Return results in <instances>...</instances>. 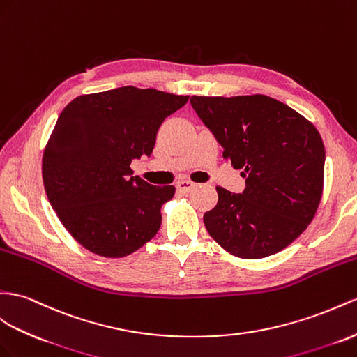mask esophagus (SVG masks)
Here are the masks:
<instances>
[{
  "label": "esophagus",
  "mask_w": 357,
  "mask_h": 357,
  "mask_svg": "<svg viewBox=\"0 0 357 357\" xmlns=\"http://www.w3.org/2000/svg\"><path fill=\"white\" fill-rule=\"evenodd\" d=\"M176 188L179 191H182V193H190L191 190L196 188V184H195V182H191V181H179L176 184Z\"/></svg>",
  "instance_id": "1"
}]
</instances>
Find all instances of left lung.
Masks as SVG:
<instances>
[{
  "label": "left lung",
  "instance_id": "left-lung-1",
  "mask_svg": "<svg viewBox=\"0 0 357 357\" xmlns=\"http://www.w3.org/2000/svg\"><path fill=\"white\" fill-rule=\"evenodd\" d=\"M197 116L245 178L243 195L217 187L208 234L243 259L285 249L312 222L323 196L324 144L296 109L266 95L191 96Z\"/></svg>",
  "mask_w": 357,
  "mask_h": 357
}]
</instances>
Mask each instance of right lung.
I'll return each instance as SVG.
<instances>
[{
    "instance_id": "1",
    "label": "right lung",
    "mask_w": 357,
    "mask_h": 357,
    "mask_svg": "<svg viewBox=\"0 0 357 357\" xmlns=\"http://www.w3.org/2000/svg\"><path fill=\"white\" fill-rule=\"evenodd\" d=\"M188 96L119 87L81 95L65 107L45 146L42 178L59 220L104 258H123L151 241L175 187L131 176V161L152 153L162 121Z\"/></svg>"
}]
</instances>
